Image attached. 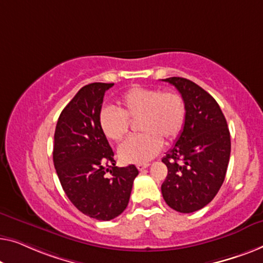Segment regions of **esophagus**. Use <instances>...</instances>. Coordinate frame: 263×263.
<instances>
[{
	"mask_svg": "<svg viewBox=\"0 0 263 263\" xmlns=\"http://www.w3.org/2000/svg\"><path fill=\"white\" fill-rule=\"evenodd\" d=\"M149 163H138L137 164V169L138 170H143V169H145V168H147L149 167Z\"/></svg>",
	"mask_w": 263,
	"mask_h": 263,
	"instance_id": "obj_1",
	"label": "esophagus"
}]
</instances>
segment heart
<instances>
[{"label": "heart", "mask_w": 263, "mask_h": 263, "mask_svg": "<svg viewBox=\"0 0 263 263\" xmlns=\"http://www.w3.org/2000/svg\"><path fill=\"white\" fill-rule=\"evenodd\" d=\"M187 108L181 94L174 90L133 87L118 100L117 109L103 107L99 112V126L110 142H120L127 135L130 121H137L138 136L119 147L125 163H144L160 153L167 143L179 138L186 123Z\"/></svg>", "instance_id": "obj_1"}]
</instances>
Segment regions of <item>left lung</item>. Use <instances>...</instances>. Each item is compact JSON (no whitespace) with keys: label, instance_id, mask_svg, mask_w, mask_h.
I'll return each instance as SVG.
<instances>
[{"label":"left lung","instance_id":"obj_1","mask_svg":"<svg viewBox=\"0 0 263 263\" xmlns=\"http://www.w3.org/2000/svg\"><path fill=\"white\" fill-rule=\"evenodd\" d=\"M162 81L179 90L187 108L182 132L162 158L168 168L162 195L173 210L192 213L212 201L224 182L230 132L219 105L197 83L183 77Z\"/></svg>","mask_w":263,"mask_h":263}]
</instances>
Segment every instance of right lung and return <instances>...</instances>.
<instances>
[{
	"instance_id": "1",
	"label": "right lung",
	"mask_w": 263,
	"mask_h": 263,
	"mask_svg": "<svg viewBox=\"0 0 263 263\" xmlns=\"http://www.w3.org/2000/svg\"><path fill=\"white\" fill-rule=\"evenodd\" d=\"M113 86L95 82L81 88L62 110L54 131L53 164L63 190L77 210L98 220L124 212L138 175L133 164L116 167L112 147L99 126L103 96Z\"/></svg>"
}]
</instances>
